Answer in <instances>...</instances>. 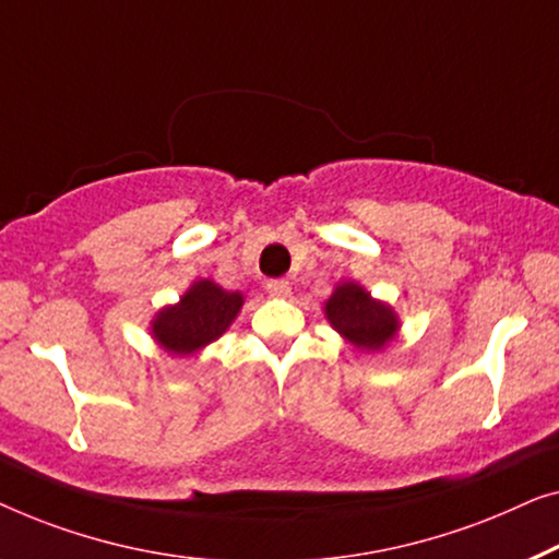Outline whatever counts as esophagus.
Here are the masks:
<instances>
[{
	"mask_svg": "<svg viewBox=\"0 0 559 559\" xmlns=\"http://www.w3.org/2000/svg\"><path fill=\"white\" fill-rule=\"evenodd\" d=\"M265 290H269V294H271V296H276V298H286V296H290V286H288V281H283V278L265 283Z\"/></svg>",
	"mask_w": 559,
	"mask_h": 559,
	"instance_id": "34e87169",
	"label": "esophagus"
}]
</instances>
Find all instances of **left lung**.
<instances>
[{
    "label": "left lung",
    "instance_id": "8db88e82",
    "mask_svg": "<svg viewBox=\"0 0 559 559\" xmlns=\"http://www.w3.org/2000/svg\"><path fill=\"white\" fill-rule=\"evenodd\" d=\"M324 313L329 324L359 352H382L400 329L392 306L377 301L355 281H344L334 288L324 304Z\"/></svg>",
    "mask_w": 559,
    "mask_h": 559
}]
</instances>
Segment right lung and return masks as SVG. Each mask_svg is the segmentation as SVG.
<instances>
[{
  "mask_svg": "<svg viewBox=\"0 0 559 559\" xmlns=\"http://www.w3.org/2000/svg\"><path fill=\"white\" fill-rule=\"evenodd\" d=\"M242 309L240 290H225L215 281H194L175 306H164L152 321V336L171 357L198 355L219 340Z\"/></svg>",
  "mask_w": 559,
  "mask_h": 559,
  "instance_id": "1",
  "label": "right lung"
}]
</instances>
